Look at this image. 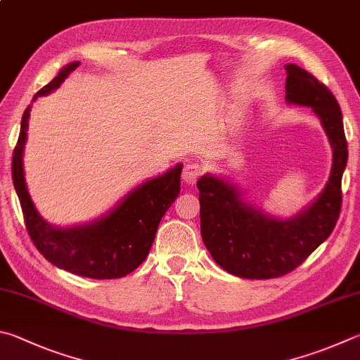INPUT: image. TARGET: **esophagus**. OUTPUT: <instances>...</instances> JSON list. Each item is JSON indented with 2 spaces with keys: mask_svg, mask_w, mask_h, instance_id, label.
Returning <instances> with one entry per match:
<instances>
[{
  "mask_svg": "<svg viewBox=\"0 0 360 360\" xmlns=\"http://www.w3.org/2000/svg\"><path fill=\"white\" fill-rule=\"evenodd\" d=\"M202 173V167L201 163L197 160H187L184 163V168H182V179H184L186 184H195L198 181V178Z\"/></svg>",
  "mask_w": 360,
  "mask_h": 360,
  "instance_id": "34e87169",
  "label": "esophagus"
}]
</instances>
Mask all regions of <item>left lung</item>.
Returning a JSON list of instances; mask_svg holds the SVG:
<instances>
[{"label":"left lung","mask_w":360,"mask_h":360,"mask_svg":"<svg viewBox=\"0 0 360 360\" xmlns=\"http://www.w3.org/2000/svg\"><path fill=\"white\" fill-rule=\"evenodd\" d=\"M286 101L311 107L323 122L334 162L316 201L291 220H276L239 198L226 182L205 176L200 191L201 238L215 263L233 276L264 280L296 269L329 238L342 209V176L348 160L342 110L324 83L296 64L286 66Z\"/></svg>","instance_id":"1"}]
</instances>
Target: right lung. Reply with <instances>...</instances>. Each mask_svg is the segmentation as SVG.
<instances>
[{
  "mask_svg": "<svg viewBox=\"0 0 360 360\" xmlns=\"http://www.w3.org/2000/svg\"><path fill=\"white\" fill-rule=\"evenodd\" d=\"M77 63L69 64L37 96L49 94L64 82ZM30 107L25 110L17 145L12 155V181L20 200L26 230L32 244L51 264L89 278H121L139 267L154 243L160 219L179 193L182 167L143 184L115 211L93 225L56 230L45 221L26 191L23 176V148L28 130Z\"/></svg>",
  "mask_w": 360,
  "mask_h": 360,
  "instance_id": "obj_1",
  "label": "right lung"
}]
</instances>
